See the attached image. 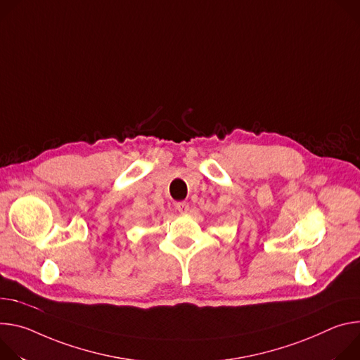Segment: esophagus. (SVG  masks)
I'll return each mask as SVG.
<instances>
[{
    "label": "esophagus",
    "instance_id": "34e87169",
    "mask_svg": "<svg viewBox=\"0 0 360 360\" xmlns=\"http://www.w3.org/2000/svg\"><path fill=\"white\" fill-rule=\"evenodd\" d=\"M176 209H177L180 213H183V214H184V213H187V212H188V209H190V207H188V203H186V202H180V203H177V205H176Z\"/></svg>",
    "mask_w": 360,
    "mask_h": 360
}]
</instances>
